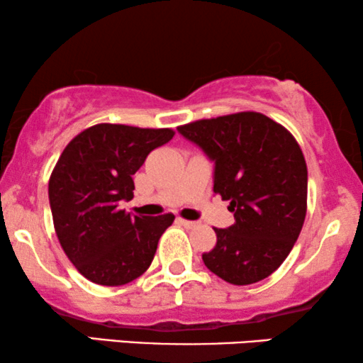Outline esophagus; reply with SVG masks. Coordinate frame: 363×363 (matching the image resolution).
I'll return each mask as SVG.
<instances>
[{
  "instance_id": "34e87169",
  "label": "esophagus",
  "mask_w": 363,
  "mask_h": 363,
  "mask_svg": "<svg viewBox=\"0 0 363 363\" xmlns=\"http://www.w3.org/2000/svg\"><path fill=\"white\" fill-rule=\"evenodd\" d=\"M178 223H180L182 226H185L186 230H193V228L198 226L196 221H188V220H182V218H178Z\"/></svg>"
}]
</instances>
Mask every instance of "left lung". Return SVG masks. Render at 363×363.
<instances>
[{"mask_svg":"<svg viewBox=\"0 0 363 363\" xmlns=\"http://www.w3.org/2000/svg\"><path fill=\"white\" fill-rule=\"evenodd\" d=\"M177 130L215 163L213 191L235 213V225L215 228L216 246L203 262L236 286L266 279L284 262L306 220L307 167L296 138L257 112Z\"/></svg>","mask_w":363,"mask_h":363,"instance_id":"8db88e82","label":"left lung"}]
</instances>
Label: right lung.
I'll return each mask as SVG.
<instances>
[{
    "label": "right lung",
    "instance_id": "add662e5",
    "mask_svg": "<svg viewBox=\"0 0 363 363\" xmlns=\"http://www.w3.org/2000/svg\"><path fill=\"white\" fill-rule=\"evenodd\" d=\"M170 128L99 123L74 137L49 178L54 230L69 261L101 286L127 284L148 269L172 213L132 216V175L148 153L170 142Z\"/></svg>",
    "mask_w": 363,
    "mask_h": 363
}]
</instances>
